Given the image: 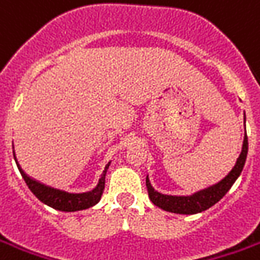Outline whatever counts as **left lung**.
<instances>
[{"label": "left lung", "mask_w": 260, "mask_h": 260, "mask_svg": "<svg viewBox=\"0 0 260 260\" xmlns=\"http://www.w3.org/2000/svg\"><path fill=\"white\" fill-rule=\"evenodd\" d=\"M248 135H246V129H245L241 155L236 159V164L232 168V171L223 179L216 182L215 185H211V186H208L205 189L198 190V192L192 193V195H188V197L164 195V193L153 189L149 178L146 176V188H148L149 199L152 201L153 205H156L160 209L172 212V213H179V215H195V213L209 209L211 206H213L226 195L228 190L232 188V185L239 178V175L242 174V169L245 167L246 156H248Z\"/></svg>", "instance_id": "left-lung-1"}]
</instances>
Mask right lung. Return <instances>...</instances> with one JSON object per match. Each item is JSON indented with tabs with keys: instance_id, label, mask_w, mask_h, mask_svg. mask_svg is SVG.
<instances>
[{
	"instance_id": "1",
	"label": "right lung",
	"mask_w": 260,
	"mask_h": 260,
	"mask_svg": "<svg viewBox=\"0 0 260 260\" xmlns=\"http://www.w3.org/2000/svg\"><path fill=\"white\" fill-rule=\"evenodd\" d=\"M14 159H15V164L18 167L19 172H21L24 181H25L26 186L29 188V190L32 192L34 195L38 198L42 204L48 205L51 208L61 212L84 211V209H88V208L98 204L101 197H102V192L105 189V176H107L108 168L111 165V162H108L107 165H105L102 174H101L100 181H98L96 186L92 190L84 192V193H70V192H65V190L47 186V185H44L41 182L29 178L19 167L18 160L15 158V152H14Z\"/></svg>"
}]
</instances>
